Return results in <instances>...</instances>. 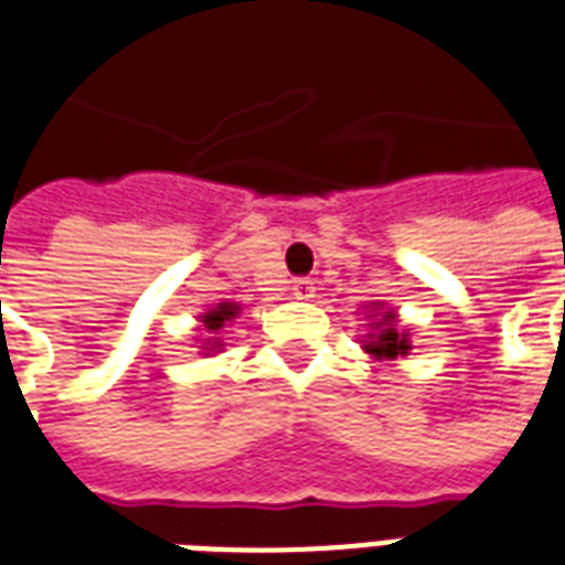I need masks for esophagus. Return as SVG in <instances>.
I'll list each match as a JSON object with an SVG mask.
<instances>
[{"label": "esophagus", "mask_w": 565, "mask_h": 565, "mask_svg": "<svg viewBox=\"0 0 565 565\" xmlns=\"http://www.w3.org/2000/svg\"><path fill=\"white\" fill-rule=\"evenodd\" d=\"M315 294H318V287H315L311 278H299V281H294L296 299H315Z\"/></svg>", "instance_id": "esophagus-1"}]
</instances>
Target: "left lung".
Masks as SVG:
<instances>
[{
  "label": "left lung",
  "instance_id": "left-lung-1",
  "mask_svg": "<svg viewBox=\"0 0 565 565\" xmlns=\"http://www.w3.org/2000/svg\"><path fill=\"white\" fill-rule=\"evenodd\" d=\"M372 327L379 332L366 344L369 354H375L379 360H396V356L408 354V339H405V332H396V315L393 311H384L381 323H372Z\"/></svg>",
  "mask_w": 565,
  "mask_h": 565
}]
</instances>
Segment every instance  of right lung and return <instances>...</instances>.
<instances>
[{"label": "right lung", "instance_id": "obj_1", "mask_svg": "<svg viewBox=\"0 0 565 565\" xmlns=\"http://www.w3.org/2000/svg\"><path fill=\"white\" fill-rule=\"evenodd\" d=\"M235 315H238V306H235V302H221L214 311H209V315L202 318V323H205V330H221L223 323L230 318H235Z\"/></svg>", "mask_w": 565, "mask_h": 565}]
</instances>
